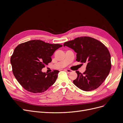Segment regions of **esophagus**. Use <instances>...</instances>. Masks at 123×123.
Wrapping results in <instances>:
<instances>
[{
  "mask_svg": "<svg viewBox=\"0 0 123 123\" xmlns=\"http://www.w3.org/2000/svg\"><path fill=\"white\" fill-rule=\"evenodd\" d=\"M64 70H65V71L66 72H68V73H71V72H73V71H72V70L69 69H67V68H66V69H64Z\"/></svg>",
  "mask_w": 123,
  "mask_h": 123,
  "instance_id": "34e87169",
  "label": "esophagus"
}]
</instances>
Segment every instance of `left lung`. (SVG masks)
<instances>
[{"label": "left lung", "mask_w": 123, "mask_h": 123, "mask_svg": "<svg viewBox=\"0 0 123 123\" xmlns=\"http://www.w3.org/2000/svg\"><path fill=\"white\" fill-rule=\"evenodd\" d=\"M63 46L77 53L78 62H86L85 72L76 71L77 78L73 83L80 90L91 91L97 89L106 80L111 68V55L103 43L89 37H77L64 43Z\"/></svg>", "instance_id": "1"}]
</instances>
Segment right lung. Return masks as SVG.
Wrapping results in <instances>:
<instances>
[{"instance_id": "obj_1", "label": "right lung", "mask_w": 123, "mask_h": 123, "mask_svg": "<svg viewBox=\"0 0 123 123\" xmlns=\"http://www.w3.org/2000/svg\"><path fill=\"white\" fill-rule=\"evenodd\" d=\"M62 46L40 40H30L17 46L10 62L15 78L23 88L31 92L41 93L55 83L59 71L54 70L46 74L42 69L51 62L52 55Z\"/></svg>"}]
</instances>
